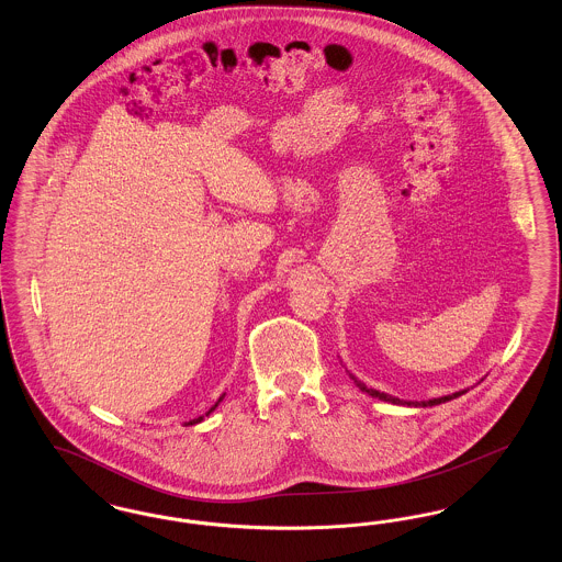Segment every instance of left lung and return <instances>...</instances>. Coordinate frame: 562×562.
I'll return each instance as SVG.
<instances>
[{
    "mask_svg": "<svg viewBox=\"0 0 562 562\" xmlns=\"http://www.w3.org/2000/svg\"><path fill=\"white\" fill-rule=\"evenodd\" d=\"M351 379H353V383L362 390V392H367L369 396H373V398H379V401L392 402V404H415V406H434V404H440V402L453 401L457 396H461V394H453V396H442V398H434V401H424V402H402L401 398H394V396H387V394H383V392H376L373 387H367L362 381H358L353 374H349Z\"/></svg>",
    "mask_w": 562,
    "mask_h": 562,
    "instance_id": "left-lung-1",
    "label": "left lung"
}]
</instances>
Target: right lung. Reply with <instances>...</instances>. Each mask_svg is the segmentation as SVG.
<instances>
[{
  "label": "right lung",
  "mask_w": 562,
  "mask_h": 562,
  "mask_svg": "<svg viewBox=\"0 0 562 562\" xmlns=\"http://www.w3.org/2000/svg\"><path fill=\"white\" fill-rule=\"evenodd\" d=\"M223 401V396H221V398H218V402ZM218 402H216V404H218ZM216 404H214L213 408H211V411H214V408H216ZM211 411H209V413H211ZM209 413H206V415H209ZM202 419H204V417H198V419H191V422H189V426H193V424H198V422H202Z\"/></svg>",
  "instance_id": "obj_1"
}]
</instances>
